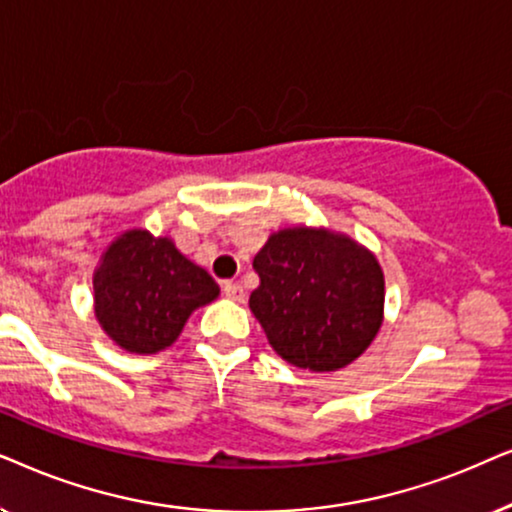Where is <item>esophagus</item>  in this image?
Returning a JSON list of instances; mask_svg holds the SVG:
<instances>
[{"instance_id": "34e87169", "label": "esophagus", "mask_w": 512, "mask_h": 512, "mask_svg": "<svg viewBox=\"0 0 512 512\" xmlns=\"http://www.w3.org/2000/svg\"><path fill=\"white\" fill-rule=\"evenodd\" d=\"M222 290H224V297L234 299V302H241L243 299V288L236 281H227L222 285Z\"/></svg>"}]
</instances>
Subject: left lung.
<instances>
[{
    "label": "left lung",
    "mask_w": 512,
    "mask_h": 512,
    "mask_svg": "<svg viewBox=\"0 0 512 512\" xmlns=\"http://www.w3.org/2000/svg\"><path fill=\"white\" fill-rule=\"evenodd\" d=\"M260 288L250 311L271 349L290 365L335 372L353 363L384 320V271L346 234L290 227L269 236L252 260Z\"/></svg>",
    "instance_id": "left-lung-1"
}]
</instances>
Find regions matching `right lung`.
<instances>
[{"instance_id": "obj_1", "label": "right lung", "mask_w": 512, "mask_h": 512, "mask_svg": "<svg viewBox=\"0 0 512 512\" xmlns=\"http://www.w3.org/2000/svg\"><path fill=\"white\" fill-rule=\"evenodd\" d=\"M93 292L95 318L109 339L147 356L168 349L192 311L213 302L220 288L170 238L131 229L100 257Z\"/></svg>"}]
</instances>
